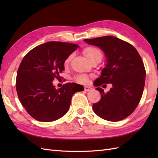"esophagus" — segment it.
Listing matches in <instances>:
<instances>
[{
  "label": "esophagus",
  "instance_id": "34e87169",
  "mask_svg": "<svg viewBox=\"0 0 158 158\" xmlns=\"http://www.w3.org/2000/svg\"><path fill=\"white\" fill-rule=\"evenodd\" d=\"M92 89V87H90V86H85V88H84V90L85 92L91 91Z\"/></svg>",
  "mask_w": 158,
  "mask_h": 158
}]
</instances>
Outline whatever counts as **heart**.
Segmentation results:
<instances>
[{"mask_svg": "<svg viewBox=\"0 0 158 158\" xmlns=\"http://www.w3.org/2000/svg\"><path fill=\"white\" fill-rule=\"evenodd\" d=\"M83 53H84L85 56H86V58H88L90 62L92 61L93 60H94L96 58H101L102 59V53L100 50L96 48H94V47H88V48H86L84 50H83ZM73 55H70L64 61V65L66 66L68 65L70 63V60L72 59ZM76 81L78 83H86L88 81V77L85 75H79L77 76L75 78Z\"/></svg>", "mask_w": 158, "mask_h": 158, "instance_id": "heart-1", "label": "heart"}]
</instances>
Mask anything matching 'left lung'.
I'll list each match as a JSON object with an SVG mask.
<instances>
[{
	"instance_id": "1",
	"label": "left lung",
	"mask_w": 158,
	"mask_h": 158,
	"mask_svg": "<svg viewBox=\"0 0 158 158\" xmlns=\"http://www.w3.org/2000/svg\"><path fill=\"white\" fill-rule=\"evenodd\" d=\"M84 41L98 47L106 58V66L94 84H112L107 93L101 88H96L100 92L101 98L93 104L94 111L110 122L126 118L135 110L143 95L146 72L141 57L135 47L113 36L84 39Z\"/></svg>"
}]
</instances>
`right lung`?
<instances>
[{
	"mask_svg": "<svg viewBox=\"0 0 158 158\" xmlns=\"http://www.w3.org/2000/svg\"><path fill=\"white\" fill-rule=\"evenodd\" d=\"M78 48L69 43L47 42L23 57L17 73L16 90L20 102L35 119H58L69 110L74 94L82 90L83 86L75 83H67L58 89L52 83L64 70L67 57Z\"/></svg>",
	"mask_w": 158,
	"mask_h": 158,
	"instance_id": "add662e5",
	"label": "right lung"
}]
</instances>
